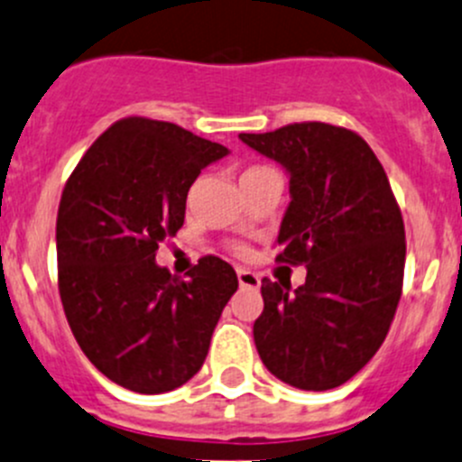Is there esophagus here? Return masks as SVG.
Wrapping results in <instances>:
<instances>
[{
  "instance_id": "1",
  "label": "esophagus",
  "mask_w": 462,
  "mask_h": 462,
  "mask_svg": "<svg viewBox=\"0 0 462 462\" xmlns=\"http://www.w3.org/2000/svg\"><path fill=\"white\" fill-rule=\"evenodd\" d=\"M236 277H239V284L244 286V289H259V284H262L257 273L245 271V268H239V271H236Z\"/></svg>"
}]
</instances>
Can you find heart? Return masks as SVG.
<instances>
[{
	"mask_svg": "<svg viewBox=\"0 0 462 462\" xmlns=\"http://www.w3.org/2000/svg\"><path fill=\"white\" fill-rule=\"evenodd\" d=\"M262 169H263V167H253V169H245V171H244V176H250V173H254V171H262ZM244 176H241V178H244Z\"/></svg>",
	"mask_w": 462,
	"mask_h": 462,
	"instance_id": "1",
	"label": "heart"
}]
</instances>
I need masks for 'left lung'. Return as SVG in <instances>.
I'll use <instances>...</instances> for the list:
<instances>
[{"mask_svg": "<svg viewBox=\"0 0 462 462\" xmlns=\"http://www.w3.org/2000/svg\"><path fill=\"white\" fill-rule=\"evenodd\" d=\"M239 140L289 173L277 262L304 263L307 280H262L253 336L263 365L300 391H329L382 347L404 282V221L391 182L364 137L322 122Z\"/></svg>", "mask_w": 462, "mask_h": 462, "instance_id": "left-lung-1", "label": "left lung"}]
</instances>
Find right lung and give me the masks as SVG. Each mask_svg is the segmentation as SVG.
Returning a JSON list of instances; mask_svg holds the SVG:
<instances>
[{"instance_id": "1", "label": "right lung", "mask_w": 462, "mask_h": 462, "mask_svg": "<svg viewBox=\"0 0 462 462\" xmlns=\"http://www.w3.org/2000/svg\"><path fill=\"white\" fill-rule=\"evenodd\" d=\"M226 146L146 117L115 122L80 158L56 221L58 291L76 343L98 373L142 395L189 382L239 286L223 259L189 277L155 263L185 223L187 191Z\"/></svg>"}]
</instances>
